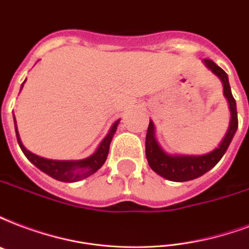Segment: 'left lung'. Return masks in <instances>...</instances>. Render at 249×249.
<instances>
[{"instance_id":"obj_1","label":"left lung","mask_w":249,"mask_h":249,"mask_svg":"<svg viewBox=\"0 0 249 249\" xmlns=\"http://www.w3.org/2000/svg\"><path fill=\"white\" fill-rule=\"evenodd\" d=\"M205 65L212 70L214 74H217L223 83L225 96L229 100L231 111V120L229 130L226 133L223 141L217 149L212 153L200 157H192V155H168L159 147L158 142L154 138V124L150 121L147 133H146V158L149 162L151 170L155 171L158 175L163 176L164 179L171 181H188L200 178L206 174L209 170H212L217 164L221 158L225 155L226 150L230 145L231 140L234 137L235 132L238 129V112H236V103L232 94H231L229 77L222 68L209 58L204 60Z\"/></svg>"}]
</instances>
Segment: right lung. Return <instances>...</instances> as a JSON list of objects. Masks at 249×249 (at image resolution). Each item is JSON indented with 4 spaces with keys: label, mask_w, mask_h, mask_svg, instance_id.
Segmentation results:
<instances>
[{
    "label": "right lung",
    "mask_w": 249,
    "mask_h": 249,
    "mask_svg": "<svg viewBox=\"0 0 249 249\" xmlns=\"http://www.w3.org/2000/svg\"><path fill=\"white\" fill-rule=\"evenodd\" d=\"M117 125H119V120L112 125L109 133L106 136V138L102 141V143H100L94 154L89 157V158L82 159V160H52V159L37 157V155L32 154L31 151H28L22 145L18 130H17V124H15V132H17V140H18L20 149H22L23 154L27 157V159L32 164H35L39 170H41L47 175H49L53 179L58 180V181L74 183V181H78V180H82L87 176L92 175L94 172H96L100 167L103 166L106 159H107L108 151H109V143H111L113 134L116 132Z\"/></svg>",
    "instance_id": "1"
}]
</instances>
